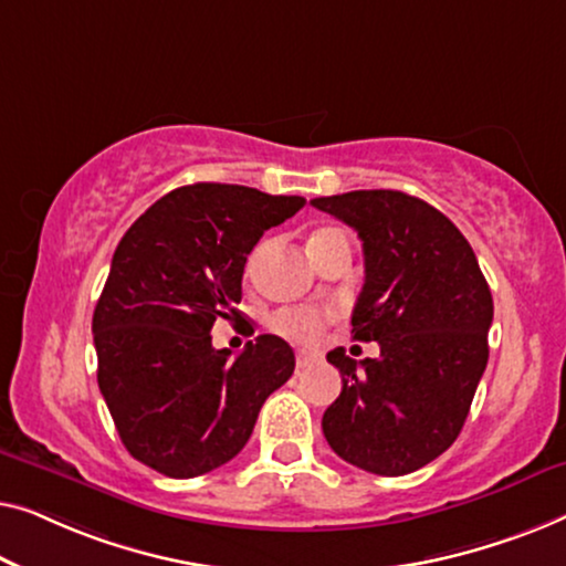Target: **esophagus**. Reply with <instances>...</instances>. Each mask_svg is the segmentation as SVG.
Returning a JSON list of instances; mask_svg holds the SVG:
<instances>
[{
    "mask_svg": "<svg viewBox=\"0 0 566 566\" xmlns=\"http://www.w3.org/2000/svg\"><path fill=\"white\" fill-rule=\"evenodd\" d=\"M317 361V356L315 354H310V352H300L297 354V369H310V366H315Z\"/></svg>",
    "mask_w": 566,
    "mask_h": 566,
    "instance_id": "esophagus-1",
    "label": "esophagus"
}]
</instances>
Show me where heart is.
<instances>
[{
  "mask_svg": "<svg viewBox=\"0 0 566 566\" xmlns=\"http://www.w3.org/2000/svg\"><path fill=\"white\" fill-rule=\"evenodd\" d=\"M323 233V230H321ZM333 310H321V307H294V310H282L272 317V328L282 336L292 340H302V344H313V340L321 338L325 323L333 321Z\"/></svg>",
  "mask_w": 566,
  "mask_h": 566,
  "instance_id": "heart-1",
  "label": "heart"
}]
</instances>
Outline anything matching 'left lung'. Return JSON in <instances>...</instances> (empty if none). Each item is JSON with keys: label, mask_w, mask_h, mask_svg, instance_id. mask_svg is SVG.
Listing matches in <instances>:
<instances>
[{"label": "left lung", "mask_w": 566, "mask_h": 566, "mask_svg": "<svg viewBox=\"0 0 566 566\" xmlns=\"http://www.w3.org/2000/svg\"><path fill=\"white\" fill-rule=\"evenodd\" d=\"M364 245V286L352 315L356 340L377 359L333 348L344 389L323 433L348 464L381 476L410 474L449 449L488 366L492 294L459 228L397 189L315 197Z\"/></svg>", "instance_id": "8db88e82"}]
</instances>
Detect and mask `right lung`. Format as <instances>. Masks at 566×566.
Segmentation results:
<instances>
[{
	"mask_svg": "<svg viewBox=\"0 0 566 566\" xmlns=\"http://www.w3.org/2000/svg\"><path fill=\"white\" fill-rule=\"evenodd\" d=\"M302 205L200 181L150 205L117 243L92 333L99 392L133 459L189 480L251 439L261 405L292 377L294 352L264 333L233 359L214 352L210 331L218 317L243 321L245 259Z\"/></svg>",
	"mask_w": 566,
	"mask_h": 566,
	"instance_id": "obj_1",
	"label": "right lung"
}]
</instances>
